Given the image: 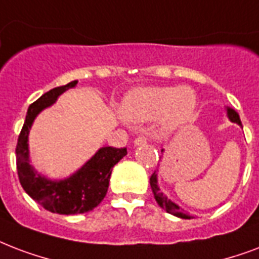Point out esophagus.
I'll return each mask as SVG.
<instances>
[{"label":"esophagus","instance_id":"obj_1","mask_svg":"<svg viewBox=\"0 0 259 259\" xmlns=\"http://www.w3.org/2000/svg\"><path fill=\"white\" fill-rule=\"evenodd\" d=\"M144 144H147V138L144 137V136H138L134 140V145H144Z\"/></svg>","mask_w":259,"mask_h":259}]
</instances>
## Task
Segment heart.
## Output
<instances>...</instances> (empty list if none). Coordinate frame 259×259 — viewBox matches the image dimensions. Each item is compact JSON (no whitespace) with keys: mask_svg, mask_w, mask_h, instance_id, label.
<instances>
[{"mask_svg":"<svg viewBox=\"0 0 259 259\" xmlns=\"http://www.w3.org/2000/svg\"><path fill=\"white\" fill-rule=\"evenodd\" d=\"M194 108L195 95L190 88H147L130 92L121 112L130 122L159 118V132L169 134L187 122Z\"/></svg>","mask_w":259,"mask_h":259,"instance_id":"obj_1","label":"heart"}]
</instances>
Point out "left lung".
I'll list each match as a JSON object with an SVG mask.
<instances>
[{"mask_svg":"<svg viewBox=\"0 0 259 259\" xmlns=\"http://www.w3.org/2000/svg\"><path fill=\"white\" fill-rule=\"evenodd\" d=\"M228 116L232 122H236L238 125L242 126V122L239 119V115L232 110V108H228ZM149 183H151L152 193H153V197L155 200L157 201V204L160 205V208H163L167 213H171L174 216L181 217V219H190V216H187L186 213L183 212L182 209L179 208L177 204H174L172 201H169L165 195H163V193H160V189L157 186V175H156V171L151 175V179H149Z\"/></svg>","mask_w":259,"mask_h":259,"instance_id":"left-lung-1","label":"left lung"}]
</instances>
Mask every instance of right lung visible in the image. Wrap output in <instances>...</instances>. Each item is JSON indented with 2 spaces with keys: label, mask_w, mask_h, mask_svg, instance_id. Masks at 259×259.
Segmentation results:
<instances>
[{
  "label": "right lung",
  "mask_w": 259,
  "mask_h": 259,
  "mask_svg": "<svg viewBox=\"0 0 259 259\" xmlns=\"http://www.w3.org/2000/svg\"><path fill=\"white\" fill-rule=\"evenodd\" d=\"M76 84L74 80L66 85L53 88L29 106L16 147L17 175L25 193L46 210L58 214H78L96 208L106 197L112 167L127 153L126 148H100L91 160L64 181L46 179L29 165L28 133L35 116Z\"/></svg>",
  "instance_id": "right-lung-1"
}]
</instances>
